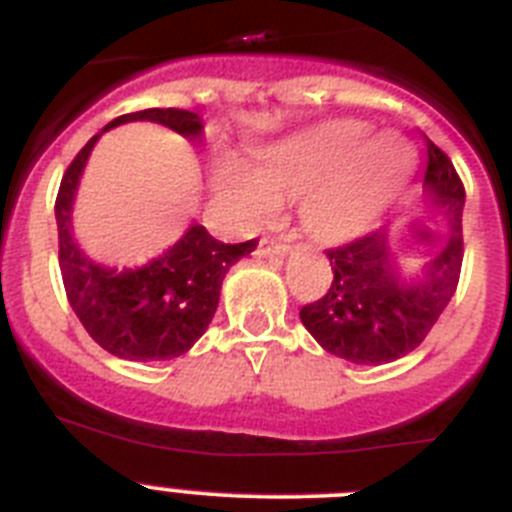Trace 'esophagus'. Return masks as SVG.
<instances>
[{"label": "esophagus", "instance_id": "1", "mask_svg": "<svg viewBox=\"0 0 512 512\" xmlns=\"http://www.w3.org/2000/svg\"><path fill=\"white\" fill-rule=\"evenodd\" d=\"M289 251V246L284 241H261L259 253L261 256H284Z\"/></svg>", "mask_w": 512, "mask_h": 512}]
</instances>
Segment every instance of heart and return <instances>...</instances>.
<instances>
[{"label":"heart","mask_w":512,"mask_h":512,"mask_svg":"<svg viewBox=\"0 0 512 512\" xmlns=\"http://www.w3.org/2000/svg\"><path fill=\"white\" fill-rule=\"evenodd\" d=\"M415 166L397 133L369 135L359 120H333L253 148V164L223 153L212 166L217 205L238 228H256L300 200L315 241L341 243L372 228Z\"/></svg>","instance_id":"heart-1"}]
</instances>
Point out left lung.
Instances as JSON below:
<instances>
[{"label": "left lung", "mask_w": 512, "mask_h": 512, "mask_svg": "<svg viewBox=\"0 0 512 512\" xmlns=\"http://www.w3.org/2000/svg\"><path fill=\"white\" fill-rule=\"evenodd\" d=\"M425 138V135H423ZM425 187L443 217V246L415 284L400 282L387 228L328 248L333 279L300 310L312 338L354 364H387L410 354L436 325L459 287L464 261V184L451 158L425 138Z\"/></svg>", "instance_id": "left-lung-1"}]
</instances>
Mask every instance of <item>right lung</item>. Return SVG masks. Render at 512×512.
Returning <instances> with one entry per match:
<instances>
[{
  "instance_id": "1",
  "label": "right lung",
  "mask_w": 512,
  "mask_h": 512,
  "mask_svg": "<svg viewBox=\"0 0 512 512\" xmlns=\"http://www.w3.org/2000/svg\"><path fill=\"white\" fill-rule=\"evenodd\" d=\"M130 120H151L187 138H200L202 120L189 110H140L120 115L104 130ZM99 135L89 138L63 171L56 197L58 264L66 297L89 336L117 359L158 361L187 354L210 325L230 266L256 248L220 243L202 225H192L174 248L143 269L115 271L89 261L71 235V202Z\"/></svg>"
}]
</instances>
